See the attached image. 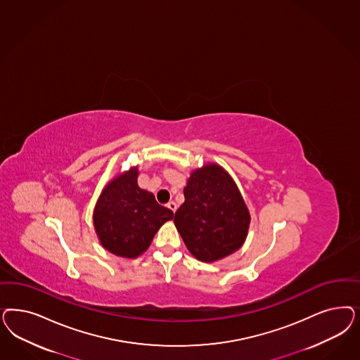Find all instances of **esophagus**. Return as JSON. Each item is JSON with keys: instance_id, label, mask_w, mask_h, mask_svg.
Masks as SVG:
<instances>
[{"instance_id": "obj_1", "label": "esophagus", "mask_w": 360, "mask_h": 360, "mask_svg": "<svg viewBox=\"0 0 360 360\" xmlns=\"http://www.w3.org/2000/svg\"><path fill=\"white\" fill-rule=\"evenodd\" d=\"M167 207H168V208L171 209V210H172V212H176V209H177V205H176V202H174V201H169V202H168V204H167Z\"/></svg>"}]
</instances>
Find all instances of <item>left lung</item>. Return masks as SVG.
I'll use <instances>...</instances> for the list:
<instances>
[{
	"label": "left lung",
	"mask_w": 360,
	"mask_h": 360,
	"mask_svg": "<svg viewBox=\"0 0 360 360\" xmlns=\"http://www.w3.org/2000/svg\"><path fill=\"white\" fill-rule=\"evenodd\" d=\"M184 202L174 222L189 253L201 262H216L244 245L250 213L228 171L207 162L191 172Z\"/></svg>",
	"instance_id": "8db88e82"
}]
</instances>
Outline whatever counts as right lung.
I'll return each mask as SVG.
<instances>
[{"label": "right lung", "instance_id": "add662e5", "mask_svg": "<svg viewBox=\"0 0 360 360\" xmlns=\"http://www.w3.org/2000/svg\"><path fill=\"white\" fill-rule=\"evenodd\" d=\"M138 167L115 176L102 189L94 208V229L101 245L123 258H138L162 224L174 219L153 193L138 186Z\"/></svg>", "mask_w": 360, "mask_h": 360}]
</instances>
